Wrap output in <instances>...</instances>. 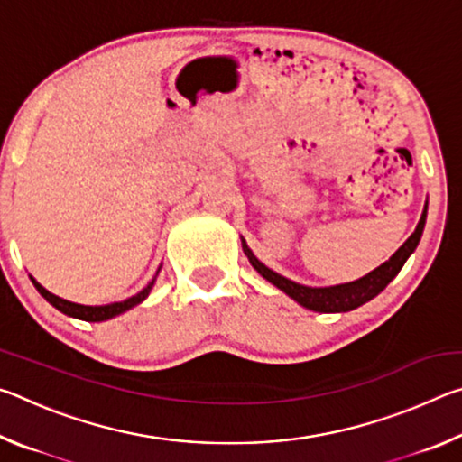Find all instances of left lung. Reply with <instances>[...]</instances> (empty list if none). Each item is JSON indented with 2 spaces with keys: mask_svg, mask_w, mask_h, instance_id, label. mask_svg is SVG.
Instances as JSON below:
<instances>
[{
  "mask_svg": "<svg viewBox=\"0 0 462 462\" xmlns=\"http://www.w3.org/2000/svg\"><path fill=\"white\" fill-rule=\"evenodd\" d=\"M426 216H428V201L424 206V212H421L416 230H413L411 236L405 240L393 254H391V259L379 264V267L373 269L371 273H366L365 277L350 281V283H338L330 287H308V285L295 283V281L279 275V273L269 269L267 264L256 259L245 238H242V250H245L250 264H253L254 271L259 273L263 279H267L271 285H275L277 289H281V291L287 293L293 301L300 303V306L311 311H319V314H342V311L356 310L361 308L363 303L371 301L373 297H377L383 289H385L391 281L397 277V273L402 271L405 261L410 259L411 253L418 246L421 232H424V226H426Z\"/></svg>",
  "mask_w": 462,
  "mask_h": 462,
  "instance_id": "left-lung-1",
  "label": "left lung"
}]
</instances>
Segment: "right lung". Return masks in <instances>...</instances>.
<instances>
[{
  "instance_id": "add662e5",
  "label": "right lung",
  "mask_w": 462,
  "mask_h": 462,
  "mask_svg": "<svg viewBox=\"0 0 462 462\" xmlns=\"http://www.w3.org/2000/svg\"><path fill=\"white\" fill-rule=\"evenodd\" d=\"M159 271H161V267H159ZM159 271H156V275H159ZM156 275L152 277L151 283H148V285L143 289V291H138L136 295H132V297H128V300H124V301L106 303V306H83V303H75V301L62 300V297L51 293L49 289H44L41 283H38V281H36L34 277H30V279H32V283H34V287L38 289V293H41V295L44 297V300L51 303L52 308H57V310L62 311V314H65V316L83 319V322H106V319L120 316V314H124V311L136 308L138 303H143V301L146 300V297H148V293H151V289H152L154 281H156Z\"/></svg>"
}]
</instances>
